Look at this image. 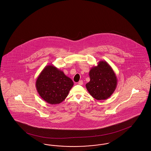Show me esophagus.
Listing matches in <instances>:
<instances>
[{"mask_svg": "<svg viewBox=\"0 0 151 151\" xmlns=\"http://www.w3.org/2000/svg\"><path fill=\"white\" fill-rule=\"evenodd\" d=\"M78 84L79 85H82L83 84V81H80L78 82Z\"/></svg>", "mask_w": 151, "mask_h": 151, "instance_id": "obj_1", "label": "esophagus"}]
</instances>
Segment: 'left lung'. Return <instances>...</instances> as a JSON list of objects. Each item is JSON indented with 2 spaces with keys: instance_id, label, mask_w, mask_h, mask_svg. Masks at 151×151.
Wrapping results in <instances>:
<instances>
[{
  "instance_id": "1",
  "label": "left lung",
  "mask_w": 151,
  "mask_h": 151,
  "mask_svg": "<svg viewBox=\"0 0 151 151\" xmlns=\"http://www.w3.org/2000/svg\"><path fill=\"white\" fill-rule=\"evenodd\" d=\"M90 81L86 87L90 94L96 100L108 99L116 90L117 78L111 67L105 61H100L97 66L89 72Z\"/></svg>"
}]
</instances>
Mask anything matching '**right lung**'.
Segmentation results:
<instances>
[{
  "label": "right lung",
  "instance_id": "right-lung-1",
  "mask_svg": "<svg viewBox=\"0 0 151 151\" xmlns=\"http://www.w3.org/2000/svg\"><path fill=\"white\" fill-rule=\"evenodd\" d=\"M73 86L72 79L52 64L43 69L35 82L36 89L40 96L50 104L62 102Z\"/></svg>",
  "mask_w": 151,
  "mask_h": 151
}]
</instances>
